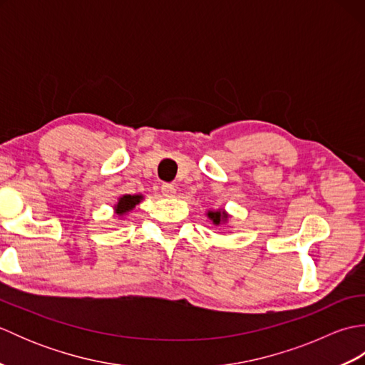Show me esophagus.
<instances>
[{
  "label": "esophagus",
  "instance_id": "34e87169",
  "mask_svg": "<svg viewBox=\"0 0 365 365\" xmlns=\"http://www.w3.org/2000/svg\"><path fill=\"white\" fill-rule=\"evenodd\" d=\"M161 192H163V196H173L175 192V187L173 183H163L161 185Z\"/></svg>",
  "mask_w": 365,
  "mask_h": 365
}]
</instances>
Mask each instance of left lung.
I'll return each mask as SVG.
<instances>
[{"label": "left lung", "mask_w": 365, "mask_h": 365, "mask_svg": "<svg viewBox=\"0 0 365 365\" xmlns=\"http://www.w3.org/2000/svg\"><path fill=\"white\" fill-rule=\"evenodd\" d=\"M208 218H210L215 224H220L222 221V218H227L226 213H221V212H208Z\"/></svg>", "instance_id": "left-lung-1"}]
</instances>
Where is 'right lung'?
<instances>
[{
	"label": "right lung",
	"instance_id": "right-lung-1",
	"mask_svg": "<svg viewBox=\"0 0 365 365\" xmlns=\"http://www.w3.org/2000/svg\"><path fill=\"white\" fill-rule=\"evenodd\" d=\"M139 199H141V196H123V197H120L119 204L115 205V213L123 215L125 212L133 210L135 205L139 202Z\"/></svg>",
	"mask_w": 365,
	"mask_h": 365
}]
</instances>
